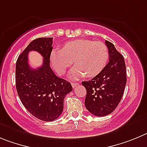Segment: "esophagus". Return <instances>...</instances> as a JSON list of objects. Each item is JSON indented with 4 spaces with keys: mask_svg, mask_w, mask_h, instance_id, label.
<instances>
[{
    "mask_svg": "<svg viewBox=\"0 0 147 147\" xmlns=\"http://www.w3.org/2000/svg\"><path fill=\"white\" fill-rule=\"evenodd\" d=\"M79 83H72V88H75V87L77 86L78 85Z\"/></svg>",
    "mask_w": 147,
    "mask_h": 147,
    "instance_id": "esophagus-1",
    "label": "esophagus"
}]
</instances>
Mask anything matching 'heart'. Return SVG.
<instances>
[{
    "label": "heart",
    "mask_w": 147,
    "mask_h": 147,
    "mask_svg": "<svg viewBox=\"0 0 147 147\" xmlns=\"http://www.w3.org/2000/svg\"><path fill=\"white\" fill-rule=\"evenodd\" d=\"M108 58V49L103 42L77 39L67 42L61 49H54L51 54V62L55 71L62 75L73 61L75 67L70 77L77 79L84 75L90 78L100 73Z\"/></svg>",
    "instance_id": "heart-1"
}]
</instances>
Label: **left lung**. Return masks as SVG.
Listing matches in <instances>:
<instances>
[{"mask_svg": "<svg viewBox=\"0 0 147 147\" xmlns=\"http://www.w3.org/2000/svg\"><path fill=\"white\" fill-rule=\"evenodd\" d=\"M109 52V61L92 80L83 81L86 89L85 105L94 116H105L118 106L127 83L124 57L111 42L105 40Z\"/></svg>", "mask_w": 147, "mask_h": 147, "instance_id": "left-lung-1", "label": "left lung"}]
</instances>
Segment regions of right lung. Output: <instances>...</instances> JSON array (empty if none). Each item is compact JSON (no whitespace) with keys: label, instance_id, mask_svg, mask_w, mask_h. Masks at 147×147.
Listing matches in <instances>:
<instances>
[{"label":"right lung","instance_id":"add662e5","mask_svg":"<svg viewBox=\"0 0 147 147\" xmlns=\"http://www.w3.org/2000/svg\"><path fill=\"white\" fill-rule=\"evenodd\" d=\"M53 38L33 40L19 55L16 63V88L22 105L36 118L52 121L61 114L66 95L72 91L70 83L58 78L50 66ZM37 51L44 59L37 69L29 66L28 53Z\"/></svg>","mask_w":147,"mask_h":147}]
</instances>
